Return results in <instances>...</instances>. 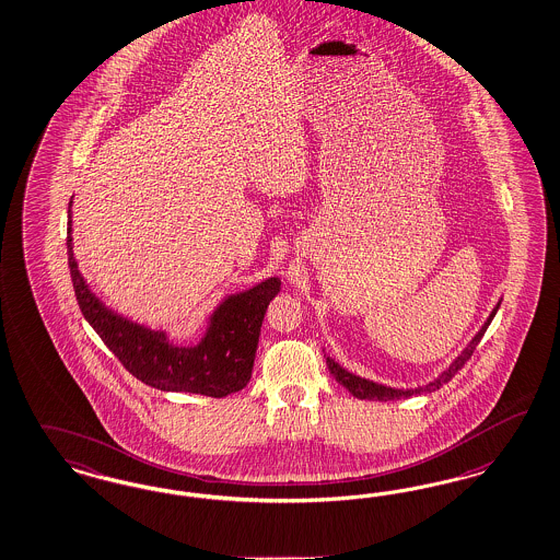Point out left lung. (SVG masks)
<instances>
[{
  "label": "left lung",
  "mask_w": 560,
  "mask_h": 560,
  "mask_svg": "<svg viewBox=\"0 0 560 560\" xmlns=\"http://www.w3.org/2000/svg\"><path fill=\"white\" fill-rule=\"evenodd\" d=\"M499 306H501V304H497V308L492 310V314L488 316V320L483 323V327L478 330V335L469 341L467 348L463 349L462 355L448 366V370H444L443 374H441L434 383H430V385L418 386V388H407V390H404V388H390V386L376 385V383H372V381H366V378H360V376L351 374L346 368L339 366V364H337L335 360H330V358H327L328 370H330V374L337 378V383H341V385L346 386L353 397L368 399V401H397V399H407V397H411V395L436 390V388H441L444 383H448V381L465 366V362L471 358L474 349L478 348V343L482 341L483 332H486L488 325L492 323V318H494Z\"/></svg>",
  "instance_id": "left-lung-1"
}]
</instances>
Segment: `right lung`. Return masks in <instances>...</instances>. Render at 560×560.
I'll return each instance as SVG.
<instances>
[{"label": "right lung", "instance_id": "obj_1", "mask_svg": "<svg viewBox=\"0 0 560 560\" xmlns=\"http://www.w3.org/2000/svg\"><path fill=\"white\" fill-rule=\"evenodd\" d=\"M72 207V200H70ZM68 267L78 306L103 343L124 368L144 385L207 397H228L248 385L258 348V335L270 300L281 281L270 277L256 288L228 298L212 312L207 335L196 348L172 346L161 330L140 327L105 308L89 290L72 250V212L68 211Z\"/></svg>", "mask_w": 560, "mask_h": 560}]
</instances>
